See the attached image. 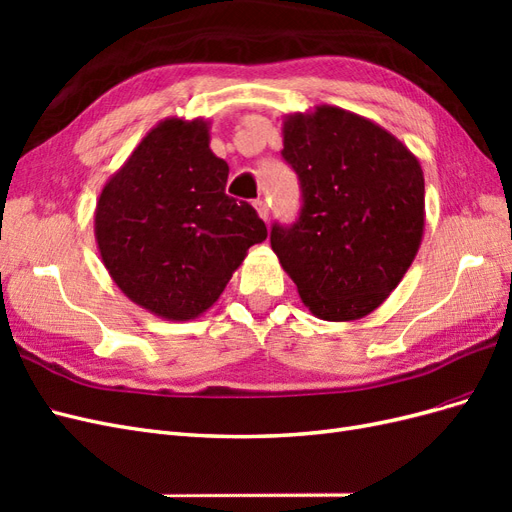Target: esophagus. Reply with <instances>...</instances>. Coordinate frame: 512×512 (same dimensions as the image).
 <instances>
[{
	"mask_svg": "<svg viewBox=\"0 0 512 512\" xmlns=\"http://www.w3.org/2000/svg\"><path fill=\"white\" fill-rule=\"evenodd\" d=\"M254 209L258 211V215H260V218L262 220H269V205L265 203V200H262V198H258V200H254Z\"/></svg>",
	"mask_w": 512,
	"mask_h": 512,
	"instance_id": "esophagus-1",
	"label": "esophagus"
}]
</instances>
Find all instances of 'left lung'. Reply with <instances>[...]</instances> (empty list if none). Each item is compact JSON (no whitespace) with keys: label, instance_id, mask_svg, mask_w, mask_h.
Here are the masks:
<instances>
[{"label":"left lung","instance_id":"1","mask_svg":"<svg viewBox=\"0 0 512 512\" xmlns=\"http://www.w3.org/2000/svg\"><path fill=\"white\" fill-rule=\"evenodd\" d=\"M282 136L303 207L292 226H273V252L316 318L359 320L389 299L421 247V162L389 130L331 104L286 115Z\"/></svg>","mask_w":512,"mask_h":512}]
</instances>
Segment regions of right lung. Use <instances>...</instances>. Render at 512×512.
Listing matches in <instances>:
<instances>
[{
  "label": "right lung",
  "instance_id": "obj_1",
  "mask_svg": "<svg viewBox=\"0 0 512 512\" xmlns=\"http://www.w3.org/2000/svg\"><path fill=\"white\" fill-rule=\"evenodd\" d=\"M209 121L166 117L104 183L94 232L117 288L149 314L185 322L220 299L247 250L267 239L252 205L226 196L228 164Z\"/></svg>",
  "mask_w": 512,
  "mask_h": 512
}]
</instances>
